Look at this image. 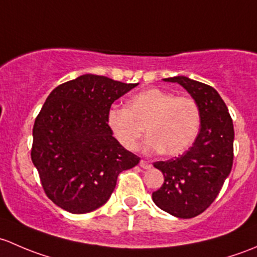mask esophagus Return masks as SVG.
Instances as JSON below:
<instances>
[{
	"mask_svg": "<svg viewBox=\"0 0 257 257\" xmlns=\"http://www.w3.org/2000/svg\"><path fill=\"white\" fill-rule=\"evenodd\" d=\"M140 166H141L142 168L148 169V168H151V166H152V165H151V163L146 160H141V161H140Z\"/></svg>",
	"mask_w": 257,
	"mask_h": 257,
	"instance_id": "34e87169",
	"label": "esophagus"
}]
</instances>
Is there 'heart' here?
<instances>
[{
  "label": "heart",
  "mask_w": 257,
  "mask_h": 257,
  "mask_svg": "<svg viewBox=\"0 0 257 257\" xmlns=\"http://www.w3.org/2000/svg\"><path fill=\"white\" fill-rule=\"evenodd\" d=\"M106 121L115 139L126 150H136L146 126L150 137L145 150L177 156L197 139L202 113L193 97L176 96L173 92L152 88L135 95L127 107L110 106Z\"/></svg>",
  "instance_id": "b5f03b06"
}]
</instances>
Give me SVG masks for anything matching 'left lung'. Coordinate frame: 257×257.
I'll return each instance as SVG.
<instances>
[{
	"label": "left lung",
	"instance_id": "8db88e82",
	"mask_svg": "<svg viewBox=\"0 0 257 257\" xmlns=\"http://www.w3.org/2000/svg\"><path fill=\"white\" fill-rule=\"evenodd\" d=\"M163 80L178 83L192 95L200 107L202 126L193 146L183 155L153 163L165 182L152 193V199L171 215L194 218L210 207L230 174L234 126L225 102L214 88L187 76Z\"/></svg>",
	"mask_w": 257,
	"mask_h": 257
}]
</instances>
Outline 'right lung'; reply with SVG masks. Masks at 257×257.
I'll return each mask as SVG.
<instances>
[{"mask_svg":"<svg viewBox=\"0 0 257 257\" xmlns=\"http://www.w3.org/2000/svg\"><path fill=\"white\" fill-rule=\"evenodd\" d=\"M139 84L85 74L53 90L33 126L31 158L47 197L73 214L109 200L118 174L140 162L107 125L115 100Z\"/></svg>","mask_w":257,"mask_h":257,"instance_id":"1","label":"right lung"}]
</instances>
